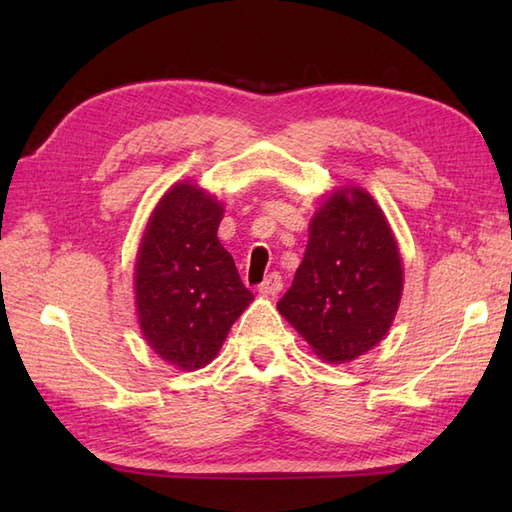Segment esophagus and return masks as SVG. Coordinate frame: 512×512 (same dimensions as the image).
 <instances>
[{
    "label": "esophagus",
    "mask_w": 512,
    "mask_h": 512,
    "mask_svg": "<svg viewBox=\"0 0 512 512\" xmlns=\"http://www.w3.org/2000/svg\"><path fill=\"white\" fill-rule=\"evenodd\" d=\"M281 288H284V279H281L279 273H270L262 284H259V295L275 297Z\"/></svg>",
    "instance_id": "1"
}]
</instances>
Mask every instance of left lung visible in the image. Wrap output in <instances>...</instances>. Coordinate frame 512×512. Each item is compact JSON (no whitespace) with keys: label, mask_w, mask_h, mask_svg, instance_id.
I'll return each instance as SVG.
<instances>
[{"label":"left lung","mask_w":512,"mask_h":512,"mask_svg":"<svg viewBox=\"0 0 512 512\" xmlns=\"http://www.w3.org/2000/svg\"><path fill=\"white\" fill-rule=\"evenodd\" d=\"M400 295L402 262L385 213L361 187L336 189L312 217L279 312L314 354L341 365L385 339Z\"/></svg>","instance_id":"left-lung-1"}]
</instances>
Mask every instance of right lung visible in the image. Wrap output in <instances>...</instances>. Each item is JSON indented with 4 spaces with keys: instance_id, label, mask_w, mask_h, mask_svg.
I'll use <instances>...</instances> for the list:
<instances>
[{
    "instance_id": "1",
    "label": "right lung",
    "mask_w": 512,
    "mask_h": 512,
    "mask_svg": "<svg viewBox=\"0 0 512 512\" xmlns=\"http://www.w3.org/2000/svg\"><path fill=\"white\" fill-rule=\"evenodd\" d=\"M222 213L211 193L178 182L162 195L140 239L134 277L140 332L182 372L209 365L255 299L217 239Z\"/></svg>"
}]
</instances>
